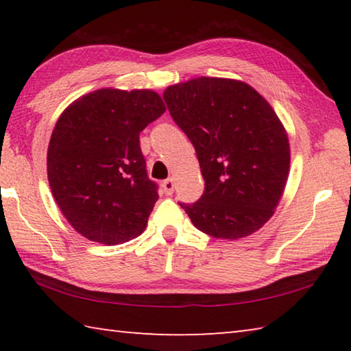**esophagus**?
Masks as SVG:
<instances>
[{
  "label": "esophagus",
  "mask_w": 351,
  "mask_h": 351,
  "mask_svg": "<svg viewBox=\"0 0 351 351\" xmlns=\"http://www.w3.org/2000/svg\"><path fill=\"white\" fill-rule=\"evenodd\" d=\"M162 189L167 195L173 193V190H175V180H173V178H169V180H165L162 182Z\"/></svg>",
  "instance_id": "34e87169"
}]
</instances>
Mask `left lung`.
<instances>
[{"label": "left lung", "instance_id": "left-lung-1", "mask_svg": "<svg viewBox=\"0 0 351 351\" xmlns=\"http://www.w3.org/2000/svg\"><path fill=\"white\" fill-rule=\"evenodd\" d=\"M170 116L197 152L204 193L180 204L195 228L239 240L274 215L289 173V141L280 119L245 82L198 77L169 86Z\"/></svg>", "mask_w": 351, "mask_h": 351}]
</instances>
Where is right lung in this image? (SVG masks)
I'll return each instance as SVG.
<instances>
[{"label":"right lung","mask_w":351,"mask_h":351,"mask_svg":"<svg viewBox=\"0 0 351 351\" xmlns=\"http://www.w3.org/2000/svg\"><path fill=\"white\" fill-rule=\"evenodd\" d=\"M165 105L152 90L102 88L64 110L47 147V180L80 235L121 245L144 232L158 186L148 180L139 133Z\"/></svg>","instance_id":"obj_1"}]
</instances>
